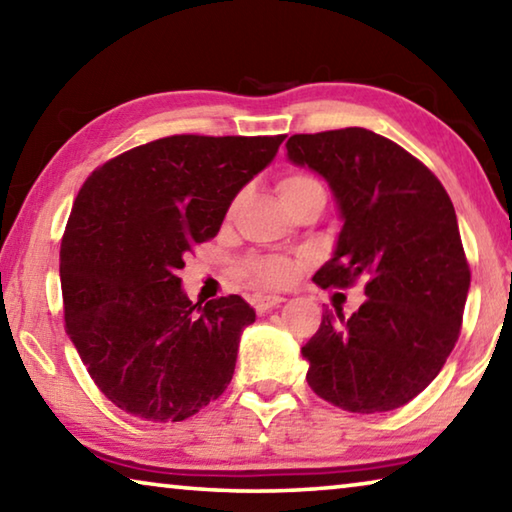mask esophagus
<instances>
[{"mask_svg": "<svg viewBox=\"0 0 512 512\" xmlns=\"http://www.w3.org/2000/svg\"><path fill=\"white\" fill-rule=\"evenodd\" d=\"M282 302H284V298L275 296V293H268V296L257 293V296H253V307L257 309V314H266V311H271L273 307L282 305Z\"/></svg>", "mask_w": 512, "mask_h": 512, "instance_id": "34e87169", "label": "esophagus"}]
</instances>
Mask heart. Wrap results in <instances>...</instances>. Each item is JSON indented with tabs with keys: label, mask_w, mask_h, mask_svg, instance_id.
Listing matches in <instances>:
<instances>
[{
	"label": "heart",
	"mask_w": 512,
	"mask_h": 512,
	"mask_svg": "<svg viewBox=\"0 0 512 512\" xmlns=\"http://www.w3.org/2000/svg\"><path fill=\"white\" fill-rule=\"evenodd\" d=\"M318 183L307 173H291V176H284L280 180V185H277V192H280L284 205H289L291 201H296L300 194H305L307 189L316 187ZM244 194H237L232 198L230 203V216L237 214L241 210V205H244ZM246 271L250 273V277H255L257 282L262 284H271V287H282V284H289L296 280L298 275V262L291 257H284V255H262V257H255L250 259L246 264Z\"/></svg>",
	"instance_id": "obj_1"
}]
</instances>
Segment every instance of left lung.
Masks as SVG:
<instances>
[{
	"instance_id": "left-lung-1",
	"label": "left lung",
	"mask_w": 512,
	"mask_h": 512,
	"mask_svg": "<svg viewBox=\"0 0 512 512\" xmlns=\"http://www.w3.org/2000/svg\"><path fill=\"white\" fill-rule=\"evenodd\" d=\"M287 155L327 180L343 228L318 287L366 280L350 318L325 311L302 357L318 397L350 413L400 409L454 350L470 291L454 205L402 146L366 128L293 135Z\"/></svg>"
}]
</instances>
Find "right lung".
Returning <instances> with one entry per match:
<instances>
[{"label":"right lung","mask_w":512,"mask_h":512,"mask_svg":"<svg viewBox=\"0 0 512 512\" xmlns=\"http://www.w3.org/2000/svg\"><path fill=\"white\" fill-rule=\"evenodd\" d=\"M282 142L171 135L117 155L83 183L60 244L65 327L121 411L180 422L228 388L255 309L241 296L194 305L178 271Z\"/></svg>","instance_id":"obj_1"}]
</instances>
